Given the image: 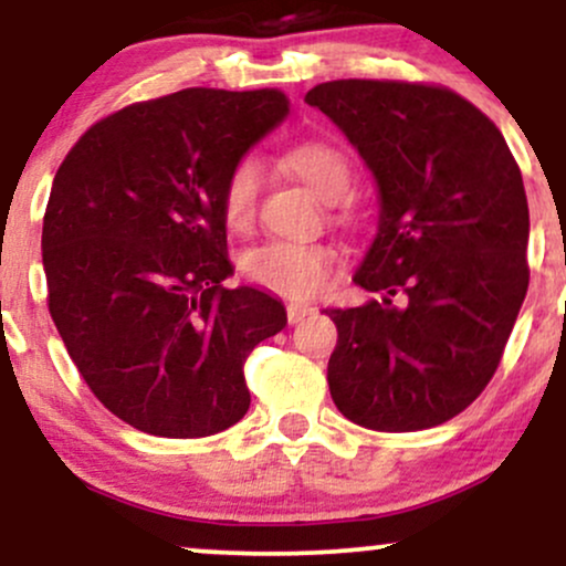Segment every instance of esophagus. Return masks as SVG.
Segmentation results:
<instances>
[{"instance_id": "34e87169", "label": "esophagus", "mask_w": 566, "mask_h": 566, "mask_svg": "<svg viewBox=\"0 0 566 566\" xmlns=\"http://www.w3.org/2000/svg\"><path fill=\"white\" fill-rule=\"evenodd\" d=\"M311 314H314V308H311V305H303V303H290L287 305V322L290 324L303 322L305 316H311Z\"/></svg>"}]
</instances>
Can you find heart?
Wrapping results in <instances>:
<instances>
[{"instance_id":"heart-1","label":"heart","mask_w":566,"mask_h":566,"mask_svg":"<svg viewBox=\"0 0 566 566\" xmlns=\"http://www.w3.org/2000/svg\"><path fill=\"white\" fill-rule=\"evenodd\" d=\"M284 167L324 201L340 199L350 186L346 154L327 140L295 143L284 154ZM258 180H261V170H258L255 159H242L226 178L220 210H223V220L231 231H247L255 220ZM335 218L340 223H348L350 212L337 210ZM333 263L335 252L329 247L279 242L276 239V242H265L244 252L242 274L258 287L292 297V301H305L324 287Z\"/></svg>"}]
</instances>
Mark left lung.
Returning a JSON list of instances; mask_svg holds the SVG:
<instances>
[{
	"instance_id": "obj_1",
	"label": "left lung",
	"mask_w": 566,
	"mask_h": 566,
	"mask_svg": "<svg viewBox=\"0 0 566 566\" xmlns=\"http://www.w3.org/2000/svg\"><path fill=\"white\" fill-rule=\"evenodd\" d=\"M305 103L380 188L378 233L354 274L378 301L324 308L335 407L373 431L447 423L492 380L527 295L522 170L495 122L441 84L335 80Z\"/></svg>"
}]
</instances>
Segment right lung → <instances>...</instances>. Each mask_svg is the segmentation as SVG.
Masks as SVG:
<instances>
[{
	"instance_id": "add662e5",
	"label": "right lung",
	"mask_w": 566,
	"mask_h": 566,
	"mask_svg": "<svg viewBox=\"0 0 566 566\" xmlns=\"http://www.w3.org/2000/svg\"><path fill=\"white\" fill-rule=\"evenodd\" d=\"M290 112L282 90L188 87L95 122L57 167L42 226L48 305L101 405L151 437L226 431L244 361L287 324L233 274L220 193Z\"/></svg>"
}]
</instances>
